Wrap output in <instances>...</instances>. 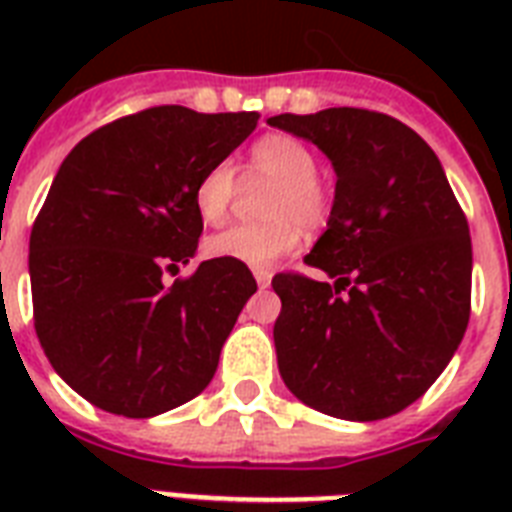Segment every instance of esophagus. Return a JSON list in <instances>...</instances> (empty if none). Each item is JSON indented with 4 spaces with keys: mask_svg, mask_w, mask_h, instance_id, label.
<instances>
[{
    "mask_svg": "<svg viewBox=\"0 0 512 512\" xmlns=\"http://www.w3.org/2000/svg\"><path fill=\"white\" fill-rule=\"evenodd\" d=\"M255 279H257V287L260 289L271 287V271H263V268H260V271H255Z\"/></svg>",
    "mask_w": 512,
    "mask_h": 512,
    "instance_id": "34e87169",
    "label": "esophagus"
}]
</instances>
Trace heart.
Masks as SVG:
<instances>
[{
    "label": "heart",
    "instance_id": "heart-1",
    "mask_svg": "<svg viewBox=\"0 0 512 512\" xmlns=\"http://www.w3.org/2000/svg\"><path fill=\"white\" fill-rule=\"evenodd\" d=\"M244 172L252 180L276 183L268 199V223L233 225L207 241V255L217 260L268 268L289 255L303 241V222L316 228L329 215V193L319 177V162L303 140L287 132L265 135L249 148ZM236 170L220 162L209 167L196 183L193 204L207 225H220L236 199Z\"/></svg>",
    "mask_w": 512,
    "mask_h": 512
}]
</instances>
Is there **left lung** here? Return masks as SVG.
Returning <instances> with one entry per match:
<instances>
[{
	"instance_id": "1",
	"label": "left lung",
	"mask_w": 512,
	"mask_h": 512,
	"mask_svg": "<svg viewBox=\"0 0 512 512\" xmlns=\"http://www.w3.org/2000/svg\"><path fill=\"white\" fill-rule=\"evenodd\" d=\"M271 127L311 140L337 172L335 204L305 265L276 273L281 380L340 420H382L438 380L470 319L473 247L433 148L388 114L327 108Z\"/></svg>"
}]
</instances>
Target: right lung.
I'll use <instances>...</instances> for the list:
<instances>
[{
  "instance_id": "right-lung-1",
  "label": "right lung",
  "mask_w": 512,
  "mask_h": 512,
  "mask_svg": "<svg viewBox=\"0 0 512 512\" xmlns=\"http://www.w3.org/2000/svg\"><path fill=\"white\" fill-rule=\"evenodd\" d=\"M257 119L146 108L90 132L60 164L28 241L34 327L52 369L98 409L154 417L215 377L255 276L217 257L170 287L164 273L199 247V177Z\"/></svg>"
}]
</instances>
